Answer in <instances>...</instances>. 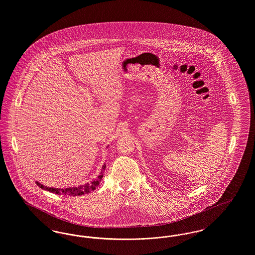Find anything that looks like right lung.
Here are the masks:
<instances>
[{
	"label": "right lung",
	"instance_id": "add662e5",
	"mask_svg": "<svg viewBox=\"0 0 255 255\" xmlns=\"http://www.w3.org/2000/svg\"><path fill=\"white\" fill-rule=\"evenodd\" d=\"M106 168V165L104 164L102 166V171L99 174V176L97 177V179H95L94 181L90 183H87L85 185L79 186V187H71V188H65V189H60V188H52V187H48L45 186L43 184H41L40 182H36V184L42 189H45L47 191H49L51 193L57 195H66V196H81V195L89 193L93 190H95L97 186L99 185V182L101 181L102 177H103V172Z\"/></svg>",
	"mask_w": 255,
	"mask_h": 255
}]
</instances>
